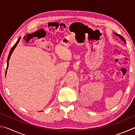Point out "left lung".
<instances>
[{"instance_id": "8db88e82", "label": "left lung", "mask_w": 135, "mask_h": 135, "mask_svg": "<svg viewBox=\"0 0 135 135\" xmlns=\"http://www.w3.org/2000/svg\"><path fill=\"white\" fill-rule=\"evenodd\" d=\"M114 35H116V36H117L118 37H119L121 38V39H122V40L123 41V42H124L126 43V40H125V39L124 38V37H122V36H120V35H118V34H117V33H114Z\"/></svg>"}]
</instances>
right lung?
<instances>
[{"instance_id":"1","label":"right lung","mask_w":135,"mask_h":135,"mask_svg":"<svg viewBox=\"0 0 135 135\" xmlns=\"http://www.w3.org/2000/svg\"><path fill=\"white\" fill-rule=\"evenodd\" d=\"M20 38H21V37H19V38H18V40H17V42H16L15 44L13 46V47H12V48H11V51H10V52H9V55H8V60H7V67H6V70H7V68H8V65H9V61L10 57H11V55H12V54L13 51H14V49H15V47H16V46H17L18 43H19L20 40ZM6 72H7V70L6 71V73H6Z\"/></svg>"}]
</instances>
